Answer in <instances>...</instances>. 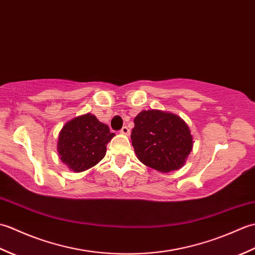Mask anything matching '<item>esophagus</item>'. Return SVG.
Here are the masks:
<instances>
[{
  "label": "esophagus",
  "instance_id": "34e87169",
  "mask_svg": "<svg viewBox=\"0 0 255 255\" xmlns=\"http://www.w3.org/2000/svg\"><path fill=\"white\" fill-rule=\"evenodd\" d=\"M121 133L126 134V136H129V133H130V130H129V128H128L127 126H124V127L121 129Z\"/></svg>",
  "mask_w": 255,
  "mask_h": 255
}]
</instances>
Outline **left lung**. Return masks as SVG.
<instances>
[{
  "instance_id": "left-lung-1",
  "label": "left lung",
  "mask_w": 255,
  "mask_h": 255,
  "mask_svg": "<svg viewBox=\"0 0 255 255\" xmlns=\"http://www.w3.org/2000/svg\"><path fill=\"white\" fill-rule=\"evenodd\" d=\"M131 142L138 159L160 172L178 170L193 148L185 122L171 113L142 111L134 118Z\"/></svg>"
}]
</instances>
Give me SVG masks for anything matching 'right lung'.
I'll return each mask as SVG.
<instances>
[{
  "mask_svg": "<svg viewBox=\"0 0 255 255\" xmlns=\"http://www.w3.org/2000/svg\"><path fill=\"white\" fill-rule=\"evenodd\" d=\"M115 133L94 115L85 114L68 122L59 134L58 152L74 172H83L104 158L106 145Z\"/></svg>",
  "mask_w": 255,
  "mask_h": 255,
  "instance_id": "obj_1",
  "label": "right lung"
}]
</instances>
